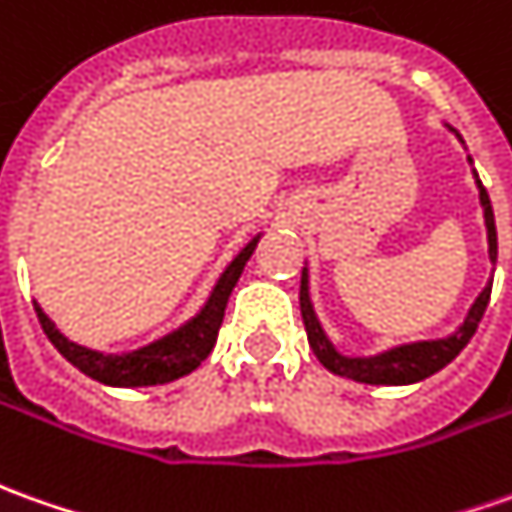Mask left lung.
<instances>
[{
  "mask_svg": "<svg viewBox=\"0 0 512 512\" xmlns=\"http://www.w3.org/2000/svg\"><path fill=\"white\" fill-rule=\"evenodd\" d=\"M479 184V201L485 207V227H488V252L490 260L496 263V221H493V207H490L488 190ZM490 300V283L485 285V291L476 297L471 305V311L465 316V322L460 325L457 333H451L448 339H437V342H417L406 344V347H395L389 353L373 358H347L342 353L333 350V344L328 342V336L322 333L319 322H316L314 308H311V297H308V274L302 271L300 285V311L302 322H305V333H308V344L314 350V356L328 367L330 373L342 375V378H353L361 384H415L429 378L437 370H443L448 361L460 356V350L471 342V336L479 328L485 308Z\"/></svg>",
  "mask_w": 512,
  "mask_h": 512,
  "instance_id": "8db88e82",
  "label": "left lung"
}]
</instances>
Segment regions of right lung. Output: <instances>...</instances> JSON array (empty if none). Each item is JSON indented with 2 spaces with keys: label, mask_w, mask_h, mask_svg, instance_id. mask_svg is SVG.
Instances as JSON below:
<instances>
[{
  "label": "right lung",
  "mask_w": 512,
  "mask_h": 512,
  "mask_svg": "<svg viewBox=\"0 0 512 512\" xmlns=\"http://www.w3.org/2000/svg\"><path fill=\"white\" fill-rule=\"evenodd\" d=\"M257 246V238L246 243L241 249V255L235 257L227 266V271L221 274L218 285L212 288L210 300L201 308V314L193 316L187 325L179 330H173L170 336L159 339V342L139 347L134 353H123V356H103L97 350H86L81 344L69 342L61 330L50 322V316L44 314L36 305L38 322L47 333V339L55 344V350L72 364L78 367L83 375L95 378L100 384L109 387H156V384H170L182 375L193 373L204 358L210 356L218 330L224 322V311H227V300L232 294V288L241 277L246 260L252 257Z\"/></svg>",
  "instance_id": "1"
}]
</instances>
